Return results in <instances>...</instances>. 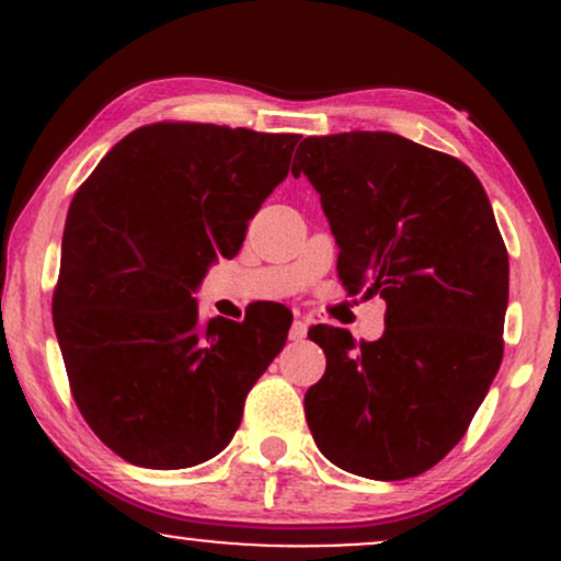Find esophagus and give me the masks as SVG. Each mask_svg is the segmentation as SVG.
Wrapping results in <instances>:
<instances>
[{
	"label": "esophagus",
	"instance_id": "34e87169",
	"mask_svg": "<svg viewBox=\"0 0 561 561\" xmlns=\"http://www.w3.org/2000/svg\"><path fill=\"white\" fill-rule=\"evenodd\" d=\"M306 334H308V324H306V321L295 319L293 327H289V340H295V343H300V340H306Z\"/></svg>",
	"mask_w": 561,
	"mask_h": 561
}]
</instances>
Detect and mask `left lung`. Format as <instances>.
<instances>
[{
  "mask_svg": "<svg viewBox=\"0 0 561 561\" xmlns=\"http://www.w3.org/2000/svg\"><path fill=\"white\" fill-rule=\"evenodd\" d=\"M295 160L321 197L343 285L388 302L375 343L308 332L327 356L308 427L345 472L414 478L465 437L504 356L508 255L491 199L461 160L390 131L308 137Z\"/></svg>",
  "mask_w": 561,
  "mask_h": 561,
  "instance_id": "obj_1",
  "label": "left lung"
}]
</instances>
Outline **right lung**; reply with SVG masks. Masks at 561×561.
Wrapping results in <instances>:
<instances>
[{
	"label": "right lung",
	"mask_w": 561,
	"mask_h": 561,
	"mask_svg": "<svg viewBox=\"0 0 561 561\" xmlns=\"http://www.w3.org/2000/svg\"><path fill=\"white\" fill-rule=\"evenodd\" d=\"M298 134L152 124L100 160L70 203L53 317L70 390L128 465L214 459L293 317L199 319L197 287L240 253L248 221L287 179Z\"/></svg>",
	"instance_id": "obj_1"
}]
</instances>
